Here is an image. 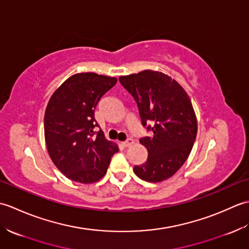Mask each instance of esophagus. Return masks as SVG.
<instances>
[{"label": "esophagus", "mask_w": 249, "mask_h": 249, "mask_svg": "<svg viewBox=\"0 0 249 249\" xmlns=\"http://www.w3.org/2000/svg\"><path fill=\"white\" fill-rule=\"evenodd\" d=\"M134 143V139H131V138H128L127 140H126V141H124L123 142V143H122V144H123L125 147H128V146H130L131 144H133Z\"/></svg>", "instance_id": "1"}]
</instances>
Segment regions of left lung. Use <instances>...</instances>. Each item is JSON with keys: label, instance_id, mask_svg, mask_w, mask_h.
I'll list each match as a JSON object with an SVG mask.
<instances>
[{"label": "left lung", "instance_id": "obj_1", "mask_svg": "<svg viewBox=\"0 0 249 249\" xmlns=\"http://www.w3.org/2000/svg\"><path fill=\"white\" fill-rule=\"evenodd\" d=\"M136 100L141 123L149 137L140 143L147 160L134 167L137 177L157 183L171 178L186 161L197 136V119L192 102L179 84L162 72L143 71L119 78ZM152 122V126L147 123Z\"/></svg>", "mask_w": 249, "mask_h": 249}]
</instances>
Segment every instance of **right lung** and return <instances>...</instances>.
<instances>
[{"mask_svg":"<svg viewBox=\"0 0 249 249\" xmlns=\"http://www.w3.org/2000/svg\"><path fill=\"white\" fill-rule=\"evenodd\" d=\"M116 79L94 72L70 77L52 95L45 112L47 149L56 168L71 181H99L119 147L105 138L94 116Z\"/></svg>","mask_w":249,"mask_h":249,"instance_id":"1","label":"right lung"}]
</instances>
